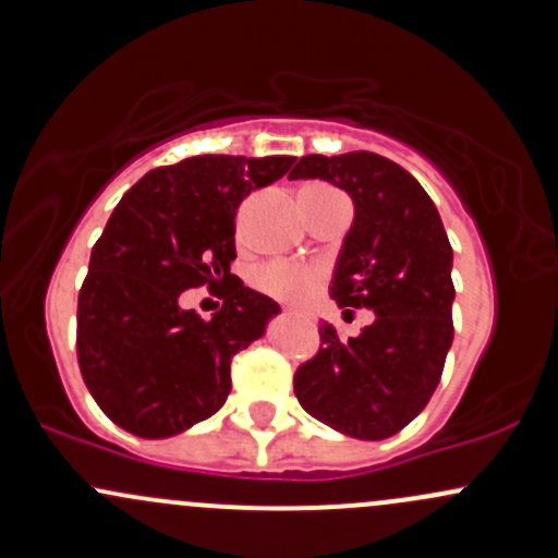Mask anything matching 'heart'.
<instances>
[{
	"mask_svg": "<svg viewBox=\"0 0 558 558\" xmlns=\"http://www.w3.org/2000/svg\"><path fill=\"white\" fill-rule=\"evenodd\" d=\"M320 272L313 264H286L272 262L264 264L254 272V286L264 294L283 299V302H304L315 289H318Z\"/></svg>",
	"mask_w": 558,
	"mask_h": 558,
	"instance_id": "1",
	"label": "heart"
}]
</instances>
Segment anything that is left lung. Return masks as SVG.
Returning <instances> with one entry per match:
<instances>
[{
  "mask_svg": "<svg viewBox=\"0 0 558 558\" xmlns=\"http://www.w3.org/2000/svg\"><path fill=\"white\" fill-rule=\"evenodd\" d=\"M289 179H320L350 195L353 225L328 294L339 307L374 313L350 339L320 326V350L296 368L294 392L324 425L383 441L425 409L451 348L454 256L447 230L420 181L374 151L307 155Z\"/></svg>",
  "mask_w": 558,
  "mask_h": 558,
  "instance_id": "obj_1",
  "label": "left lung"
}]
</instances>
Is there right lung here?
Instances as JSON below:
<instances>
[{"mask_svg": "<svg viewBox=\"0 0 558 558\" xmlns=\"http://www.w3.org/2000/svg\"><path fill=\"white\" fill-rule=\"evenodd\" d=\"M291 166L289 155L186 157L146 173L111 210L80 289L77 357L122 430L171 438L225 407L232 355L280 313L230 272L234 210ZM203 282L228 286L210 322L178 304Z\"/></svg>", "mask_w": 558, "mask_h": 558, "instance_id": "right-lung-1", "label": "right lung"}]
</instances>
